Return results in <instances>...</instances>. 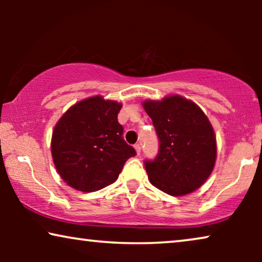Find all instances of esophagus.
I'll list each match as a JSON object with an SVG mask.
<instances>
[{
	"label": "esophagus",
	"mask_w": 262,
	"mask_h": 262,
	"mask_svg": "<svg viewBox=\"0 0 262 262\" xmlns=\"http://www.w3.org/2000/svg\"><path fill=\"white\" fill-rule=\"evenodd\" d=\"M135 149L136 151H137V155H141V151H142V148H141V144H135Z\"/></svg>",
	"instance_id": "esophagus-1"
}]
</instances>
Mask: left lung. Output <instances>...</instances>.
<instances>
[{"label": "left lung", "instance_id": "left-lung-1", "mask_svg": "<svg viewBox=\"0 0 262 262\" xmlns=\"http://www.w3.org/2000/svg\"><path fill=\"white\" fill-rule=\"evenodd\" d=\"M143 106L159 138L156 157L144 161L150 182L174 196L199 188L216 161V137L209 119L194 102L179 95Z\"/></svg>", "mask_w": 262, "mask_h": 262}]
</instances>
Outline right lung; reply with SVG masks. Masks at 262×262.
<instances>
[{
  "mask_svg": "<svg viewBox=\"0 0 262 262\" xmlns=\"http://www.w3.org/2000/svg\"><path fill=\"white\" fill-rule=\"evenodd\" d=\"M120 103L93 96L70 107L52 134L51 152L60 178L82 192L113 184L136 155L118 121Z\"/></svg>",
  "mask_w": 262,
  "mask_h": 262,
  "instance_id": "right-lung-1",
  "label": "right lung"
}]
</instances>
